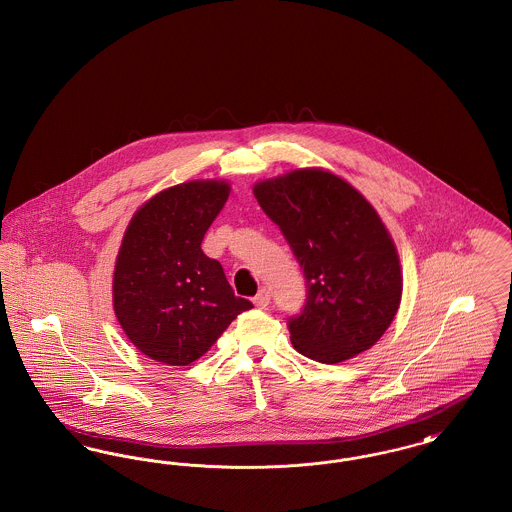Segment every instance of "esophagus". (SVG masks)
I'll return each instance as SVG.
<instances>
[{"mask_svg":"<svg viewBox=\"0 0 512 512\" xmlns=\"http://www.w3.org/2000/svg\"><path fill=\"white\" fill-rule=\"evenodd\" d=\"M268 301H270V293H268V290H261V292L253 297V305H255L257 309H265L268 305Z\"/></svg>","mask_w":512,"mask_h":512,"instance_id":"1","label":"esophagus"}]
</instances>
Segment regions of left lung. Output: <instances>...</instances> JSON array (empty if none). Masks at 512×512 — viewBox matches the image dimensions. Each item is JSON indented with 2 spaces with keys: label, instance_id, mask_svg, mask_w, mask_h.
I'll return each instance as SVG.
<instances>
[{
  "label": "left lung",
  "instance_id": "obj_1",
  "mask_svg": "<svg viewBox=\"0 0 512 512\" xmlns=\"http://www.w3.org/2000/svg\"><path fill=\"white\" fill-rule=\"evenodd\" d=\"M253 194L307 278V305L290 320L293 347L326 365L370 349L390 328L403 295L397 247L372 203L320 167L259 180Z\"/></svg>",
  "mask_w": 512,
  "mask_h": 512
}]
</instances>
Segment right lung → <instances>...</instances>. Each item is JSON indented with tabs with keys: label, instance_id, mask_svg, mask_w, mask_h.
Wrapping results in <instances>:
<instances>
[{
	"label": "right lung",
	"instance_id": "right-lung-1",
	"mask_svg": "<svg viewBox=\"0 0 512 512\" xmlns=\"http://www.w3.org/2000/svg\"><path fill=\"white\" fill-rule=\"evenodd\" d=\"M230 190L222 178L165 188L124 230L113 270L115 317L128 341L161 365L194 363L253 307L234 295L219 261L201 251Z\"/></svg>",
	"mask_w": 512,
	"mask_h": 512
}]
</instances>
